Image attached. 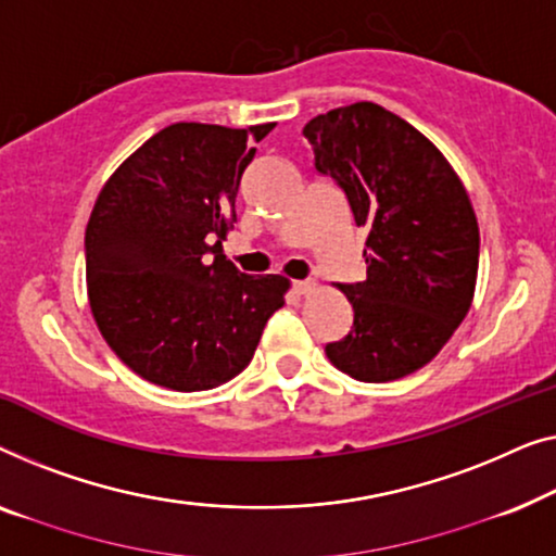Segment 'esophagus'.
Instances as JSON below:
<instances>
[{"label": "esophagus", "mask_w": 556, "mask_h": 556, "mask_svg": "<svg viewBox=\"0 0 556 556\" xmlns=\"http://www.w3.org/2000/svg\"><path fill=\"white\" fill-rule=\"evenodd\" d=\"M294 292L296 294H309V292H315V281H312V279H300V281H294Z\"/></svg>", "instance_id": "obj_1"}]
</instances>
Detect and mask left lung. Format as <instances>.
<instances>
[{
    "instance_id": "obj_1",
    "label": "left lung",
    "mask_w": 556,
    "mask_h": 556,
    "mask_svg": "<svg viewBox=\"0 0 556 556\" xmlns=\"http://www.w3.org/2000/svg\"><path fill=\"white\" fill-rule=\"evenodd\" d=\"M315 168L345 191L365 226L367 279L340 285L353 330L325 348L350 378L388 382L441 353L473 302L479 222L445 155L375 103L334 108L304 125Z\"/></svg>"
}]
</instances>
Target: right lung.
<instances>
[{"label":"right lung","mask_w":556,"mask_h":556,"mask_svg":"<svg viewBox=\"0 0 556 556\" xmlns=\"http://www.w3.org/2000/svg\"><path fill=\"white\" fill-rule=\"evenodd\" d=\"M277 123H174L108 178L85 231L88 300L108 348L153 386L193 393L252 363L289 279L222 254L252 143Z\"/></svg>","instance_id":"1"}]
</instances>
